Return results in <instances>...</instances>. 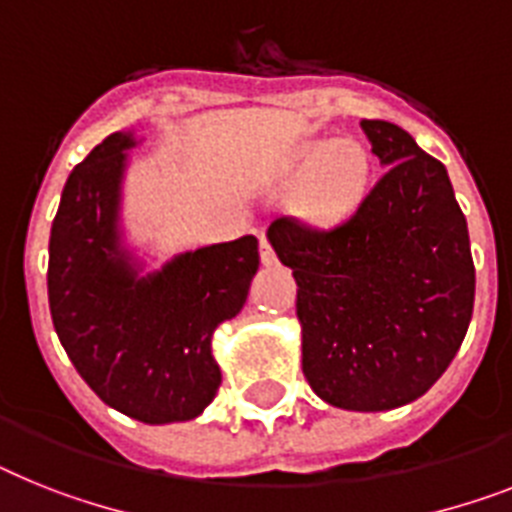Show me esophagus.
Listing matches in <instances>:
<instances>
[{
    "label": "esophagus",
    "mask_w": 512,
    "mask_h": 512,
    "mask_svg": "<svg viewBox=\"0 0 512 512\" xmlns=\"http://www.w3.org/2000/svg\"><path fill=\"white\" fill-rule=\"evenodd\" d=\"M261 264H274V261H277V253H274V248H272V243H269V240H266V235H261Z\"/></svg>",
    "instance_id": "obj_1"
}]
</instances>
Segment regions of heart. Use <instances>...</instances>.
I'll return each mask as SVG.
<instances>
[{"label":"heart","instance_id":"obj_1","mask_svg":"<svg viewBox=\"0 0 512 512\" xmlns=\"http://www.w3.org/2000/svg\"><path fill=\"white\" fill-rule=\"evenodd\" d=\"M303 180L301 206L319 225H335L361 206L371 185V156L356 141L306 143L293 159Z\"/></svg>","mask_w":512,"mask_h":512}]
</instances>
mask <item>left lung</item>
Wrapping results in <instances>:
<instances>
[{"label":"left lung","mask_w":512,"mask_h":512,"mask_svg":"<svg viewBox=\"0 0 512 512\" xmlns=\"http://www.w3.org/2000/svg\"><path fill=\"white\" fill-rule=\"evenodd\" d=\"M361 125L387 167L361 206L332 227L277 217L269 240L298 282L311 390L345 411H390L455 358L476 269L445 164L392 122Z\"/></svg>","instance_id":"left-lung-1"}]
</instances>
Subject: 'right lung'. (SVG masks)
I'll return each mask as SVG.
<instances>
[{"mask_svg": "<svg viewBox=\"0 0 512 512\" xmlns=\"http://www.w3.org/2000/svg\"><path fill=\"white\" fill-rule=\"evenodd\" d=\"M128 146L130 135L112 133L67 177L49 238V311L78 374L114 411L190 421L222 384L211 335L246 303L259 240L198 248L138 280L114 227Z\"/></svg>", "mask_w": 512, "mask_h": 512, "instance_id": "add662e5", "label": "right lung"}]
</instances>
